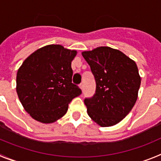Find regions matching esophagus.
<instances>
[{
  "instance_id": "obj_1",
  "label": "esophagus",
  "mask_w": 161,
  "mask_h": 161,
  "mask_svg": "<svg viewBox=\"0 0 161 161\" xmlns=\"http://www.w3.org/2000/svg\"><path fill=\"white\" fill-rule=\"evenodd\" d=\"M79 88H80V89L82 90V91H83V88H84L83 83H81L80 85H79Z\"/></svg>"
}]
</instances>
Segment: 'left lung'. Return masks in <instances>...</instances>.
I'll return each instance as SVG.
<instances>
[{
    "label": "left lung",
    "instance_id": "1",
    "mask_svg": "<svg viewBox=\"0 0 161 161\" xmlns=\"http://www.w3.org/2000/svg\"><path fill=\"white\" fill-rule=\"evenodd\" d=\"M96 81V91L84 103L91 119L100 127L122 121L138 98L141 78L135 61L120 50L99 46L82 52Z\"/></svg>",
    "mask_w": 161,
    "mask_h": 161
}]
</instances>
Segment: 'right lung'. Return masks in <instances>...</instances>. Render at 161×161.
Segmentation results:
<instances>
[{"mask_svg":"<svg viewBox=\"0 0 161 161\" xmlns=\"http://www.w3.org/2000/svg\"><path fill=\"white\" fill-rule=\"evenodd\" d=\"M77 50L61 45H48L25 59L17 73V96L29 115L42 124L64 116L68 104L81 95L72 83L71 62Z\"/></svg>","mask_w":161,"mask_h":161,"instance_id":"right-lung-1","label":"right lung"}]
</instances>
